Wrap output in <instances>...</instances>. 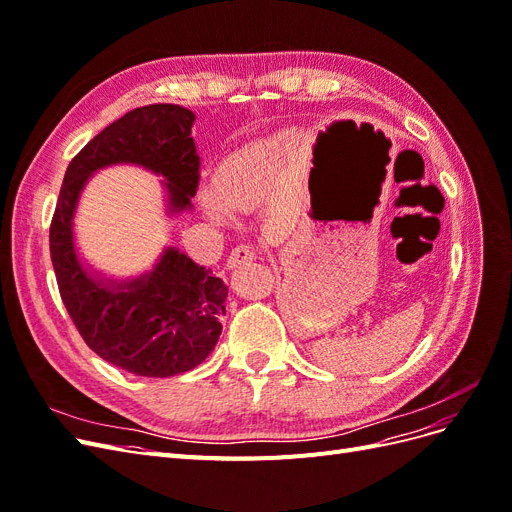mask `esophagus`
I'll list each match as a JSON object with an SVG mask.
<instances>
[{"label":"esophagus","mask_w":512,"mask_h":512,"mask_svg":"<svg viewBox=\"0 0 512 512\" xmlns=\"http://www.w3.org/2000/svg\"><path fill=\"white\" fill-rule=\"evenodd\" d=\"M258 258V250L254 245H237L232 254L228 256V267L230 269H237L241 265H247V262H252Z\"/></svg>","instance_id":"34e87169"}]
</instances>
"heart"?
<instances>
[{"label": "heart", "mask_w": 512, "mask_h": 512, "mask_svg": "<svg viewBox=\"0 0 512 512\" xmlns=\"http://www.w3.org/2000/svg\"><path fill=\"white\" fill-rule=\"evenodd\" d=\"M220 194L230 207L250 209L260 192V156H239L220 173ZM207 209L220 220H228V207L220 198L209 196Z\"/></svg>", "instance_id": "heart-1"}]
</instances>
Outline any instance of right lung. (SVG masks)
<instances>
[{"label": "right lung", "mask_w": 512, "mask_h": 512, "mask_svg": "<svg viewBox=\"0 0 512 512\" xmlns=\"http://www.w3.org/2000/svg\"><path fill=\"white\" fill-rule=\"evenodd\" d=\"M194 119L183 106L149 104L104 128L68 164L51 222V260L74 327L104 361L136 376L168 378L203 363L222 335L228 286L175 247L134 280L91 275L74 247V211L89 177L113 164L162 175L168 211L192 209L200 181Z\"/></svg>", "instance_id": "right-lung-1"}]
</instances>
